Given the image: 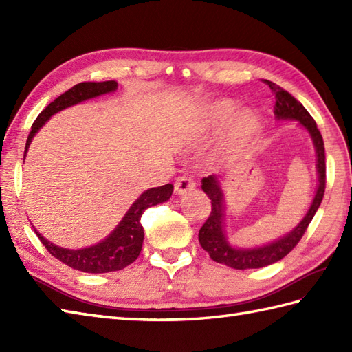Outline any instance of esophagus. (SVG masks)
I'll list each match as a JSON object with an SVG mask.
<instances>
[{
	"label": "esophagus",
	"instance_id": "esophagus-1",
	"mask_svg": "<svg viewBox=\"0 0 352 352\" xmlns=\"http://www.w3.org/2000/svg\"><path fill=\"white\" fill-rule=\"evenodd\" d=\"M193 189H195V182H193L190 177H184V175L178 177L175 184H174V190L177 195H183V193L193 190Z\"/></svg>",
	"mask_w": 352,
	"mask_h": 352
}]
</instances>
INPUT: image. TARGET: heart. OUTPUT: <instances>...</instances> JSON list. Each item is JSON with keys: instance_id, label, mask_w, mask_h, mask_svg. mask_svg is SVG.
I'll list each match as a JSON object with an SVG mask.
<instances>
[{"instance_id": "heart-1", "label": "heart", "mask_w": 352, "mask_h": 352, "mask_svg": "<svg viewBox=\"0 0 352 352\" xmlns=\"http://www.w3.org/2000/svg\"><path fill=\"white\" fill-rule=\"evenodd\" d=\"M234 104L231 101H222L219 104H216V107L213 109V113L216 118L219 119H226L230 115L234 113ZM258 131V119L254 116L251 111H243V113L239 115L237 121L234 124V139L241 144H248Z\"/></svg>"}]
</instances>
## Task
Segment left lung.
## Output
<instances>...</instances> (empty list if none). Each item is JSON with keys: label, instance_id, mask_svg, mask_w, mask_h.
<instances>
[{"label": "left lung", "instance_id": "8db88e82", "mask_svg": "<svg viewBox=\"0 0 352 352\" xmlns=\"http://www.w3.org/2000/svg\"><path fill=\"white\" fill-rule=\"evenodd\" d=\"M265 83L271 87V91L275 94V118L298 121L310 133L318 155L316 169L319 174V186L307 214L304 216V219L298 223V227L292 230L290 233L283 236L278 241H275L272 243L260 246V248L239 250L233 248V246L228 243L226 231H223V193L221 190L218 177L208 175L203 178V182H201L203 186H201V188L206 192V195H208V198L212 199V212L207 221L204 222V226L199 230V243L208 252V256H210L212 260L233 269H242V271L243 269L265 267L286 257L302 239L305 230H307L309 223L313 219V216H315L320 203H322L325 192V148L324 139L320 136V131L318 130L315 119L310 116L309 111L305 110V107L300 101L294 98L287 91H284L283 87L269 80H265Z\"/></svg>", "mask_w": 352, "mask_h": 352}]
</instances>
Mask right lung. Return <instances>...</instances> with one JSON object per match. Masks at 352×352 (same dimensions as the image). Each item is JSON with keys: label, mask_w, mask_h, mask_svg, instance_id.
<instances>
[{"label": "right lung", "mask_w": 352, "mask_h": 352, "mask_svg": "<svg viewBox=\"0 0 352 352\" xmlns=\"http://www.w3.org/2000/svg\"><path fill=\"white\" fill-rule=\"evenodd\" d=\"M118 89L116 81H85V83H78L69 91H66L60 96L48 104L45 107L41 115L36 118V121L32 125V131L28 134L24 159L27 154V149L32 144V139L34 134L39 131L41 126L48 121V119L66 107L74 106L81 101H86L89 98H95V96L113 92ZM174 190L172 184H164L160 188L148 189L146 192L134 201V204L129 208V212L119 222V226L113 230V233H110L107 239H104L102 242L96 243L94 246L83 250H66L56 246L54 243H50L47 239L42 237L36 231L39 241L43 243L45 248L48 250L52 257L60 260L62 263L68 265L72 269H77L81 272L89 274H106L113 271H121L125 266L131 265L134 260L139 257L142 243H144V228L140 223V216L148 207L157 206L160 203L168 201Z\"/></svg>", "instance_id": "obj_1"}]
</instances>
